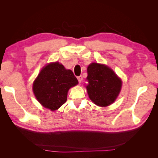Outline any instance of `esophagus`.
<instances>
[{
    "label": "esophagus",
    "instance_id": "34e87169",
    "mask_svg": "<svg viewBox=\"0 0 158 158\" xmlns=\"http://www.w3.org/2000/svg\"><path fill=\"white\" fill-rule=\"evenodd\" d=\"M77 78H78V82H79V83L82 82V76H78Z\"/></svg>",
    "mask_w": 158,
    "mask_h": 158
}]
</instances>
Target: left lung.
I'll use <instances>...</instances> for the list:
<instances>
[{"instance_id":"left-lung-1","label":"left lung","mask_w":158,"mask_h":158,"mask_svg":"<svg viewBox=\"0 0 158 158\" xmlns=\"http://www.w3.org/2000/svg\"><path fill=\"white\" fill-rule=\"evenodd\" d=\"M86 89L89 99L98 106L106 107L114 102L122 82L113 70L104 64L92 63L88 67Z\"/></svg>"}]
</instances>
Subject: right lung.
Segmentation results:
<instances>
[{
    "instance_id": "right-lung-1",
    "label": "right lung",
    "mask_w": 158,
    "mask_h": 158,
    "mask_svg": "<svg viewBox=\"0 0 158 158\" xmlns=\"http://www.w3.org/2000/svg\"><path fill=\"white\" fill-rule=\"evenodd\" d=\"M73 71L58 62L46 65L33 84V91L43 106L55 111L66 102L69 89L78 84Z\"/></svg>"
}]
</instances>
